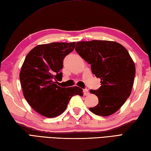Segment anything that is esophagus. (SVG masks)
I'll return each instance as SVG.
<instances>
[{
  "instance_id": "esophagus-1",
  "label": "esophagus",
  "mask_w": 151,
  "mask_h": 151,
  "mask_svg": "<svg viewBox=\"0 0 151 151\" xmlns=\"http://www.w3.org/2000/svg\"><path fill=\"white\" fill-rule=\"evenodd\" d=\"M83 92H84V95H88L89 94V91L88 89H84V90H83Z\"/></svg>"
}]
</instances>
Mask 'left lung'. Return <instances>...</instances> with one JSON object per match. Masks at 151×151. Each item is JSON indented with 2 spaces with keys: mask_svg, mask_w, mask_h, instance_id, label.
<instances>
[{
  "mask_svg": "<svg viewBox=\"0 0 151 151\" xmlns=\"http://www.w3.org/2000/svg\"><path fill=\"white\" fill-rule=\"evenodd\" d=\"M75 50L101 79V87L90 90L99 104L89 110L103 117L115 113L129 97L134 84L136 67L129 52L122 45L106 40L80 41Z\"/></svg>",
  "mask_w": 151,
  "mask_h": 151,
  "instance_id": "1",
  "label": "left lung"
}]
</instances>
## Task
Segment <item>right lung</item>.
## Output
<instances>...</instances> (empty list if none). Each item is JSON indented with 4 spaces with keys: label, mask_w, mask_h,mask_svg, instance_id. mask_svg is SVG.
Instances as JSON below:
<instances>
[{
    "label": "right lung",
    "mask_w": 151,
    "mask_h": 151,
    "mask_svg": "<svg viewBox=\"0 0 151 151\" xmlns=\"http://www.w3.org/2000/svg\"><path fill=\"white\" fill-rule=\"evenodd\" d=\"M75 42L39 45L32 49L21 67L19 78L23 95L38 114L55 117L66 110L73 96L83 95L77 86L62 88L56 79L62 78L63 60L75 49Z\"/></svg>",
    "instance_id": "1"
}]
</instances>
